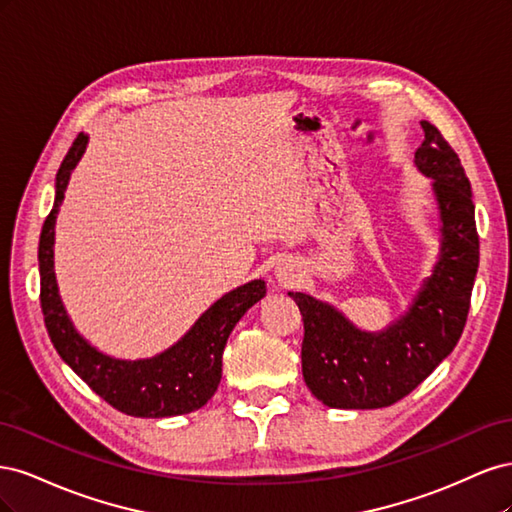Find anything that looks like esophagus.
<instances>
[{"mask_svg":"<svg viewBox=\"0 0 512 512\" xmlns=\"http://www.w3.org/2000/svg\"><path fill=\"white\" fill-rule=\"evenodd\" d=\"M277 275H280V277H286V271H282V269H280V271H277Z\"/></svg>","mask_w":512,"mask_h":512,"instance_id":"obj_1","label":"esophagus"}]
</instances>
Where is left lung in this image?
I'll return each instance as SVG.
<instances>
[{
  "instance_id": "left-lung-1",
  "label": "left lung",
  "mask_w": 512,
  "mask_h": 512,
  "mask_svg": "<svg viewBox=\"0 0 512 512\" xmlns=\"http://www.w3.org/2000/svg\"><path fill=\"white\" fill-rule=\"evenodd\" d=\"M425 141L414 164L433 179L442 247L431 277L389 329L367 333L329 303L288 292L303 316V380L329 408L374 410L404 399L457 346L478 271V232L470 181L455 149L421 121Z\"/></svg>"
}]
</instances>
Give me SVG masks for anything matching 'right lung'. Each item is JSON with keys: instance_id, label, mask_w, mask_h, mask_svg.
I'll return each mask as SVG.
<instances>
[{"instance_id": "right-lung-1", "label": "right lung", "mask_w": 512, "mask_h": 512, "mask_svg": "<svg viewBox=\"0 0 512 512\" xmlns=\"http://www.w3.org/2000/svg\"><path fill=\"white\" fill-rule=\"evenodd\" d=\"M87 147L79 134L61 162L55 179V205L46 215L40 245V305L51 342L76 376L106 404L128 416L164 418L203 408L222 380V352L241 316L267 294L262 280L243 284L215 301L175 346L141 361H121L102 354L74 329L59 299L53 271L55 220L70 173Z\"/></svg>"}]
</instances>
